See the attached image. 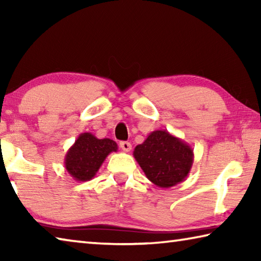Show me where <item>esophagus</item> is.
Instances as JSON below:
<instances>
[{
  "mask_svg": "<svg viewBox=\"0 0 261 261\" xmlns=\"http://www.w3.org/2000/svg\"><path fill=\"white\" fill-rule=\"evenodd\" d=\"M120 147H121L124 152H130V151H131V144L127 143V141H121V143H120Z\"/></svg>",
  "mask_w": 261,
  "mask_h": 261,
  "instance_id": "34e87169",
  "label": "esophagus"
}]
</instances>
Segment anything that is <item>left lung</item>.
<instances>
[{
  "label": "left lung",
  "instance_id": "left-lung-1",
  "mask_svg": "<svg viewBox=\"0 0 261 261\" xmlns=\"http://www.w3.org/2000/svg\"><path fill=\"white\" fill-rule=\"evenodd\" d=\"M134 156L153 184L168 189L187 178L192 168L193 149L168 131L156 130L137 145Z\"/></svg>",
  "mask_w": 261,
  "mask_h": 261
}]
</instances>
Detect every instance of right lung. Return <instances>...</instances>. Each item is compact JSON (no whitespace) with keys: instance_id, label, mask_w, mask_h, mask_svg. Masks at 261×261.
Returning a JSON list of instances; mask_svg holds the SVG:
<instances>
[{"instance_id":"obj_1","label":"right lung","mask_w":261,"mask_h":261,"mask_svg":"<svg viewBox=\"0 0 261 261\" xmlns=\"http://www.w3.org/2000/svg\"><path fill=\"white\" fill-rule=\"evenodd\" d=\"M117 149L114 140L99 139L91 132H84L65 154L64 167L74 180L86 182L94 177L106 158Z\"/></svg>"}]
</instances>
